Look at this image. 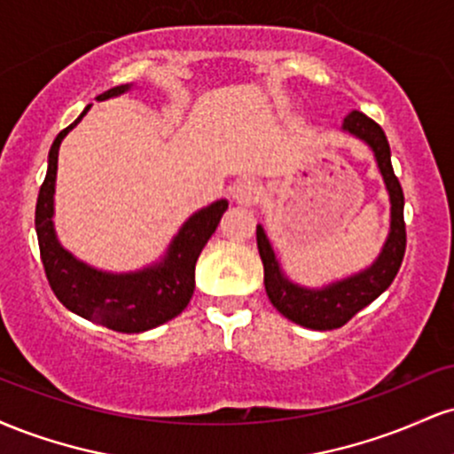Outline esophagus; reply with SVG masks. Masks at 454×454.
<instances>
[{"label": "esophagus", "instance_id": "esophagus-1", "mask_svg": "<svg viewBox=\"0 0 454 454\" xmlns=\"http://www.w3.org/2000/svg\"><path fill=\"white\" fill-rule=\"evenodd\" d=\"M260 194H262V187H260L258 181H252V179L239 181L232 190L234 202H239V205H245V207L256 205Z\"/></svg>", "mask_w": 454, "mask_h": 454}]
</instances>
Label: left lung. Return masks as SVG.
<instances>
[{"label": "left lung", "mask_w": 454, "mask_h": 454, "mask_svg": "<svg viewBox=\"0 0 454 454\" xmlns=\"http://www.w3.org/2000/svg\"><path fill=\"white\" fill-rule=\"evenodd\" d=\"M343 129L354 134L376 153L380 173L390 194V232L384 245L382 254L376 262L363 273L354 275L337 284L328 286L325 290H307L293 284L284 278L275 260L273 247H270L262 226L256 228L258 252L264 267V288L279 314L296 325L314 328V331H333L350 322L363 307L378 299L384 290L393 284L395 275L399 273L405 254V222H403V190L390 164V147L384 129L378 126L367 114L352 111L343 119Z\"/></svg>", "instance_id": "1"}]
</instances>
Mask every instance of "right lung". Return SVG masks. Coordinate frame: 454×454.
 Masks as SVG:
<instances>
[{
	"instance_id": "add662e5",
	"label": "right lung",
	"mask_w": 454,
	"mask_h": 454,
	"mask_svg": "<svg viewBox=\"0 0 454 454\" xmlns=\"http://www.w3.org/2000/svg\"><path fill=\"white\" fill-rule=\"evenodd\" d=\"M128 90L129 85L113 87L96 100H108ZM87 111L90 106L81 113L74 123L57 134L53 147L49 151V170H46L38 202H35L40 258H43L51 290L67 309L111 331L143 333L173 320L190 303L196 286V260L211 234L215 232L223 211L228 209V202L217 200L192 215L170 243L164 262L140 273L111 275L78 262L57 243L53 228V194L61 140L85 117Z\"/></svg>"
}]
</instances>
